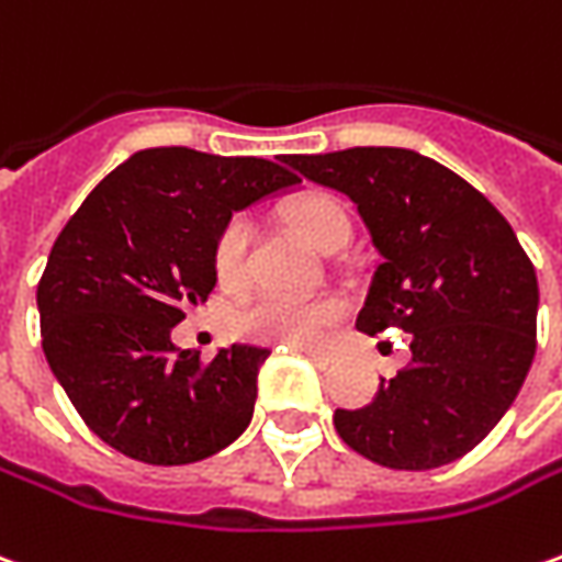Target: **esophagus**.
<instances>
[{
    "label": "esophagus",
    "instance_id": "34e87169",
    "mask_svg": "<svg viewBox=\"0 0 562 562\" xmlns=\"http://www.w3.org/2000/svg\"><path fill=\"white\" fill-rule=\"evenodd\" d=\"M294 349H301V352H304L316 368H331V364L337 362L335 352H325V349H313V347H294Z\"/></svg>",
    "mask_w": 562,
    "mask_h": 562
}]
</instances>
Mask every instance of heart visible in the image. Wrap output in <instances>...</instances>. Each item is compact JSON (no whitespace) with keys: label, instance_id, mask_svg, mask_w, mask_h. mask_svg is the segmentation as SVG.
<instances>
[{"label":"heart","instance_id":"obj_1","mask_svg":"<svg viewBox=\"0 0 562 562\" xmlns=\"http://www.w3.org/2000/svg\"><path fill=\"white\" fill-rule=\"evenodd\" d=\"M289 222L294 231L316 246L319 252L335 255L349 243L352 225H349L347 210L328 194H310L297 200L289 210ZM249 225L243 218H231L213 249L215 277L225 285H237L246 277L249 265ZM337 307L331 301H307L294 294H258L246 307L237 313V331L252 340H273V344H313L322 335L328 322H335Z\"/></svg>","mask_w":562,"mask_h":562}]
</instances>
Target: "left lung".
<instances>
[{
  "instance_id": "8db88e82",
  "label": "left lung",
  "mask_w": 562,
  "mask_h": 562,
  "mask_svg": "<svg viewBox=\"0 0 562 562\" xmlns=\"http://www.w3.org/2000/svg\"><path fill=\"white\" fill-rule=\"evenodd\" d=\"M347 194L380 252L356 328L411 335V364L374 402L335 411L356 453L426 472L465 457L505 417L536 356L539 280L512 225L462 176L411 148L282 155Z\"/></svg>"
}]
</instances>
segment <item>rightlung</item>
Masks as SVG:
<instances>
[{
  "label": "right lung",
  "mask_w": 562,
  "mask_h": 562,
  "mask_svg": "<svg viewBox=\"0 0 562 562\" xmlns=\"http://www.w3.org/2000/svg\"><path fill=\"white\" fill-rule=\"evenodd\" d=\"M297 182L265 158L145 148L66 222L35 292L42 349L88 429L117 453L186 465L249 426L270 349L234 344L200 362L170 331L213 292L231 215Z\"/></svg>",
  "instance_id": "add662e5"
}]
</instances>
